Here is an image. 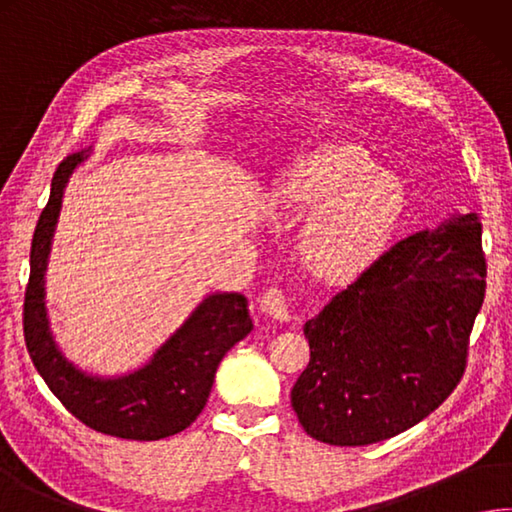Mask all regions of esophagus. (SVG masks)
<instances>
[{"instance_id": "esophagus-1", "label": "esophagus", "mask_w": 512, "mask_h": 512, "mask_svg": "<svg viewBox=\"0 0 512 512\" xmlns=\"http://www.w3.org/2000/svg\"><path fill=\"white\" fill-rule=\"evenodd\" d=\"M260 307L267 316H272L274 321H289V307H287V296L283 289L269 287L267 292L260 296Z\"/></svg>"}]
</instances>
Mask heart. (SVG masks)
<instances>
[{
  "label": "heart",
  "instance_id": "b5f03b06",
  "mask_svg": "<svg viewBox=\"0 0 512 512\" xmlns=\"http://www.w3.org/2000/svg\"><path fill=\"white\" fill-rule=\"evenodd\" d=\"M272 198L294 216H311L301 256L327 281H350L383 254L406 205L397 176L376 169L359 144H325L278 173Z\"/></svg>",
  "mask_w": 512,
  "mask_h": 512
}]
</instances>
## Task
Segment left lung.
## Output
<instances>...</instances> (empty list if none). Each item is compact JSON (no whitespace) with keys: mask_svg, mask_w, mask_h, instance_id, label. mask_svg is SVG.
I'll list each match as a JSON object with an SVG mask.
<instances>
[{"mask_svg":"<svg viewBox=\"0 0 512 512\" xmlns=\"http://www.w3.org/2000/svg\"><path fill=\"white\" fill-rule=\"evenodd\" d=\"M484 294L477 214L392 245L303 327L310 363L292 388L303 430L368 446L426 419L464 376Z\"/></svg>","mask_w":512,"mask_h":512,"instance_id":"1","label":"left lung"}]
</instances>
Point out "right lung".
Returning <instances> with one entry per match:
<instances>
[{"mask_svg": "<svg viewBox=\"0 0 512 512\" xmlns=\"http://www.w3.org/2000/svg\"><path fill=\"white\" fill-rule=\"evenodd\" d=\"M89 156L86 151L73 153L57 167L51 198L37 220L24 298V339L37 372L73 417L111 437L158 441L196 421L209 399L218 363L254 330V323L243 294L214 292L136 370L100 376L66 359L51 332L44 285L64 189Z\"/></svg>", "mask_w": 512, "mask_h": 512, "instance_id": "1", "label": "right lung"}]
</instances>
